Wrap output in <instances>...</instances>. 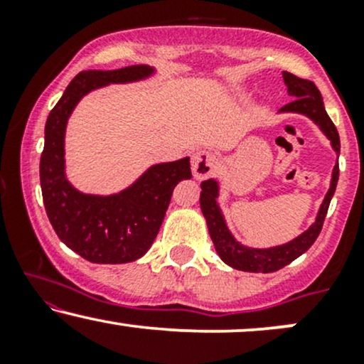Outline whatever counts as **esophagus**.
<instances>
[{
  "mask_svg": "<svg viewBox=\"0 0 364 364\" xmlns=\"http://www.w3.org/2000/svg\"><path fill=\"white\" fill-rule=\"evenodd\" d=\"M215 169V156L207 150H196L191 156V171L196 179L208 178Z\"/></svg>",
  "mask_w": 364,
  "mask_h": 364,
  "instance_id": "esophagus-1",
  "label": "esophagus"
}]
</instances>
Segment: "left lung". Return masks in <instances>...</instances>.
<instances>
[{
	"mask_svg": "<svg viewBox=\"0 0 364 364\" xmlns=\"http://www.w3.org/2000/svg\"><path fill=\"white\" fill-rule=\"evenodd\" d=\"M284 83L287 87V94L291 95L292 101L279 109V114H301L311 119L320 132L330 140L333 152L339 157L341 154V140L339 133H337L336 124L328 118L327 111H325L323 99H321L320 90L311 80H304V78L296 77V75L282 72ZM337 179H339V161L336 162L332 169V178H330L328 191L325 193L323 202L316 212L315 220H313L310 228L303 231L301 235L296 236L294 240L287 241V243L270 246V248H252L246 246L236 240L231 229L228 228L225 217L220 210L219 205V181L214 178L202 181V191H200V208L202 214L207 220L208 235L212 237V243L215 246V252L220 257V260L228 263L229 267L236 270H243V272H275V270L282 269V267L289 265L292 260L301 257L304 252L310 250V246L315 243L318 237L321 225H323L325 215H327L330 200L336 193Z\"/></svg>",
	"mask_w": 364,
	"mask_h": 364,
	"instance_id": "obj_1",
	"label": "left lung"
}]
</instances>
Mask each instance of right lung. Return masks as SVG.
<instances>
[{
	"label": "right lung",
	"mask_w": 364,
	"mask_h": 364,
	"mask_svg": "<svg viewBox=\"0 0 364 364\" xmlns=\"http://www.w3.org/2000/svg\"><path fill=\"white\" fill-rule=\"evenodd\" d=\"M156 75L149 65L78 73L49 112L41 156L46 214L60 240L92 263L139 260L156 240L174 186L191 178L190 157L154 164L132 185L111 195L83 193L66 178L65 133L77 104L111 83H133Z\"/></svg>",
	"instance_id": "obj_1"
}]
</instances>
